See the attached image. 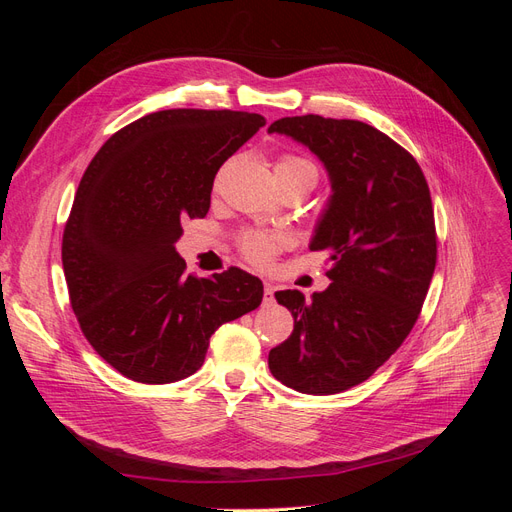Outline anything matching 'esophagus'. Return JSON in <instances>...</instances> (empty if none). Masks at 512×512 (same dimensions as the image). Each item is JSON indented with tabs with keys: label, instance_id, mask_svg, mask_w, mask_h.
<instances>
[{
	"label": "esophagus",
	"instance_id": "34e87169",
	"mask_svg": "<svg viewBox=\"0 0 512 512\" xmlns=\"http://www.w3.org/2000/svg\"><path fill=\"white\" fill-rule=\"evenodd\" d=\"M273 292H275V286L271 282H265V303L273 301Z\"/></svg>",
	"mask_w": 512,
	"mask_h": 512
}]
</instances>
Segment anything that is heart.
<instances>
[{
    "label": "heart",
    "instance_id": "heart-1",
    "mask_svg": "<svg viewBox=\"0 0 512 512\" xmlns=\"http://www.w3.org/2000/svg\"><path fill=\"white\" fill-rule=\"evenodd\" d=\"M275 170L288 175H307L316 181L314 164L299 156H284L280 162H277ZM280 243H282L280 237L267 235V232H247V235L241 239V250L247 258L256 262V265H265L267 260H271L277 247H280Z\"/></svg>",
    "mask_w": 512,
    "mask_h": 512
}]
</instances>
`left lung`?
<instances>
[{
    "label": "left lung",
    "mask_w": 512,
    "mask_h": 512,
    "mask_svg": "<svg viewBox=\"0 0 512 512\" xmlns=\"http://www.w3.org/2000/svg\"><path fill=\"white\" fill-rule=\"evenodd\" d=\"M307 147L331 196L309 250H327L329 288L280 290L292 335L269 352L271 374L305 395L365 382L404 344L436 269V224L421 166L393 138L354 119L284 117L269 126Z\"/></svg>",
    "instance_id": "1"
}]
</instances>
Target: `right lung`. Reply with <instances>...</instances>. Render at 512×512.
<instances>
[{"mask_svg": "<svg viewBox=\"0 0 512 512\" xmlns=\"http://www.w3.org/2000/svg\"><path fill=\"white\" fill-rule=\"evenodd\" d=\"M262 126L256 113L170 108L115 132L87 166L61 262L87 342L121 376L196 374L215 329L260 305L258 277L185 275L175 243L185 220L207 215L220 166Z\"/></svg>", "mask_w": 512, "mask_h": 512, "instance_id": "add662e5", "label": "right lung"}]
</instances>
